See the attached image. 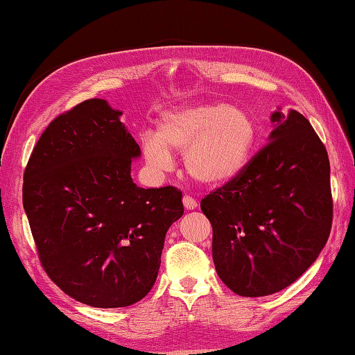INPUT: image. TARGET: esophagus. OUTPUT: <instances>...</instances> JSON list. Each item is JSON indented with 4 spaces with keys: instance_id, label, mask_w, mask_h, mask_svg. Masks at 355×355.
<instances>
[{
    "instance_id": "obj_1",
    "label": "esophagus",
    "mask_w": 355,
    "mask_h": 355,
    "mask_svg": "<svg viewBox=\"0 0 355 355\" xmlns=\"http://www.w3.org/2000/svg\"><path fill=\"white\" fill-rule=\"evenodd\" d=\"M183 206L186 207V210H193V209L198 207V202H197V200H195V198L189 197V195H184V197H183Z\"/></svg>"
}]
</instances>
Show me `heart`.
Masks as SVG:
<instances>
[{"label": "heart", "instance_id": "obj_1", "mask_svg": "<svg viewBox=\"0 0 355 355\" xmlns=\"http://www.w3.org/2000/svg\"><path fill=\"white\" fill-rule=\"evenodd\" d=\"M256 137V125L244 110L209 102L164 112L157 132L141 137V153L158 172L172 168L171 153H183L186 172L195 183L220 187L245 169Z\"/></svg>", "mask_w": 355, "mask_h": 355}]
</instances>
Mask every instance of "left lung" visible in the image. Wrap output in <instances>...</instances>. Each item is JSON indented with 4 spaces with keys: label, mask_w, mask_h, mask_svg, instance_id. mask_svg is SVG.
<instances>
[{
    "label": "left lung",
    "mask_w": 355,
    "mask_h": 355,
    "mask_svg": "<svg viewBox=\"0 0 355 355\" xmlns=\"http://www.w3.org/2000/svg\"><path fill=\"white\" fill-rule=\"evenodd\" d=\"M268 143L201 210L214 229L216 273L244 297L291 285L325 247L333 223L328 153L311 123L290 110L270 117Z\"/></svg>",
    "instance_id": "obj_1"
}]
</instances>
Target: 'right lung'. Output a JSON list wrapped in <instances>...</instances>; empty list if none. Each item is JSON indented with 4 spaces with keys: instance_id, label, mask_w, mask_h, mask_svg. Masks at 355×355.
<instances>
[{
    "instance_id": "obj_1",
    "label": "right lung",
    "mask_w": 355,
    "mask_h": 355,
    "mask_svg": "<svg viewBox=\"0 0 355 355\" xmlns=\"http://www.w3.org/2000/svg\"><path fill=\"white\" fill-rule=\"evenodd\" d=\"M122 111L89 99L58 116L30 155L22 205L45 273L96 308L139 302L153 288L166 232L183 216L173 186L143 189L140 146Z\"/></svg>"
}]
</instances>
